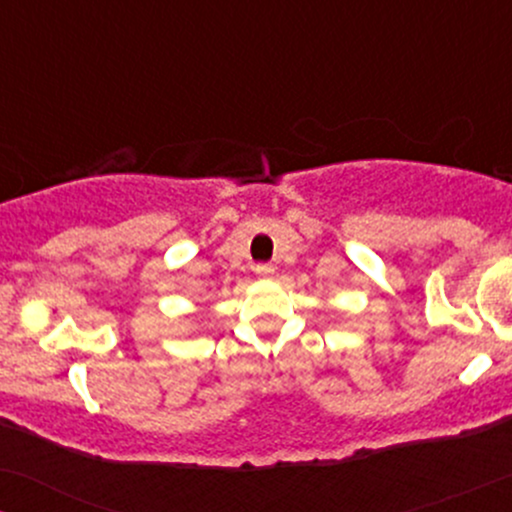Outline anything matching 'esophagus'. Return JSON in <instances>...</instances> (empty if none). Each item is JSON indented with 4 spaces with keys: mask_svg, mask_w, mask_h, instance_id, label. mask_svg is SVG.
Here are the masks:
<instances>
[{
    "mask_svg": "<svg viewBox=\"0 0 512 512\" xmlns=\"http://www.w3.org/2000/svg\"><path fill=\"white\" fill-rule=\"evenodd\" d=\"M255 274L262 276V279H267V276L274 274V267H272V264H257Z\"/></svg>",
    "mask_w": 512,
    "mask_h": 512,
    "instance_id": "esophagus-1",
    "label": "esophagus"
}]
</instances>
